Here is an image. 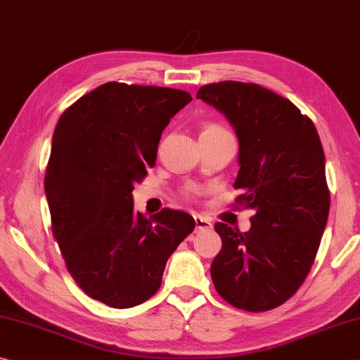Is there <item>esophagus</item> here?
<instances>
[{
	"label": "esophagus",
	"instance_id": "esophagus-1",
	"mask_svg": "<svg viewBox=\"0 0 360 360\" xmlns=\"http://www.w3.org/2000/svg\"><path fill=\"white\" fill-rule=\"evenodd\" d=\"M193 219H195V229L197 231H208V229H211V227H213L211 221L207 219V218H203V216H200V214L193 216Z\"/></svg>",
	"mask_w": 360,
	"mask_h": 360
}]
</instances>
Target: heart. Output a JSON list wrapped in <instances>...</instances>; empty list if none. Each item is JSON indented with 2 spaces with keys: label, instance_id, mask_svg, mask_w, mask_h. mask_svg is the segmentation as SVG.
Masks as SVG:
<instances>
[{
  "label": "heart",
  "instance_id": "1",
  "mask_svg": "<svg viewBox=\"0 0 360 360\" xmlns=\"http://www.w3.org/2000/svg\"><path fill=\"white\" fill-rule=\"evenodd\" d=\"M222 131H227L226 128H222L218 123H205L202 128V134H208V133H222Z\"/></svg>",
  "mask_w": 360,
  "mask_h": 360
}]
</instances>
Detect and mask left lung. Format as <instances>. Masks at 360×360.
Listing matches in <instances>:
<instances>
[{
    "mask_svg": "<svg viewBox=\"0 0 360 360\" xmlns=\"http://www.w3.org/2000/svg\"><path fill=\"white\" fill-rule=\"evenodd\" d=\"M197 99L221 110L238 136L237 207L252 229L216 222L221 252L211 262L216 292L250 312L269 311L298 292L316 259L330 210L325 155L312 120L255 83L205 84Z\"/></svg>",
    "mask_w": 360,
    "mask_h": 360,
    "instance_id": "left-lung-1",
    "label": "left lung"
}]
</instances>
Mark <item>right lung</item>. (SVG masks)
<instances>
[{
	"mask_svg": "<svg viewBox=\"0 0 360 360\" xmlns=\"http://www.w3.org/2000/svg\"><path fill=\"white\" fill-rule=\"evenodd\" d=\"M192 101L187 91L110 82L62 113L44 174L51 227L67 271L110 307L157 293L171 253L195 221L186 211H134L136 182L155 165L169 120Z\"/></svg>",
	"mask_w": 360,
	"mask_h": 360,
	"instance_id": "add662e5",
	"label": "right lung"
}]
</instances>
